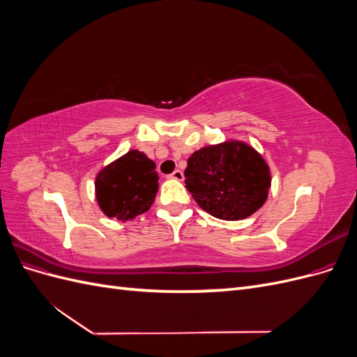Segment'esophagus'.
<instances>
[{
    "label": "esophagus",
    "mask_w": 357,
    "mask_h": 357,
    "mask_svg": "<svg viewBox=\"0 0 357 357\" xmlns=\"http://www.w3.org/2000/svg\"><path fill=\"white\" fill-rule=\"evenodd\" d=\"M168 177H169V178H174V180H178V181H181L183 178H185V174H183V171H180V169H176V171L172 172V174H169Z\"/></svg>",
    "instance_id": "obj_1"
}]
</instances>
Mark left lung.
Wrapping results in <instances>:
<instances>
[{"mask_svg": "<svg viewBox=\"0 0 357 357\" xmlns=\"http://www.w3.org/2000/svg\"><path fill=\"white\" fill-rule=\"evenodd\" d=\"M186 188L199 207L220 220L250 218L268 199L271 169L241 139L204 146L188 159Z\"/></svg>", "mask_w": 357, "mask_h": 357, "instance_id": "left-lung-1", "label": "left lung"}]
</instances>
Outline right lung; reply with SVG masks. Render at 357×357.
Here are the masks:
<instances>
[{
	"instance_id": "obj_1",
	"label": "right lung",
	"mask_w": 357,
	"mask_h": 357,
	"mask_svg": "<svg viewBox=\"0 0 357 357\" xmlns=\"http://www.w3.org/2000/svg\"><path fill=\"white\" fill-rule=\"evenodd\" d=\"M156 164L137 149L114 159L95 177V198L107 218L126 222L146 213L156 198Z\"/></svg>"
}]
</instances>
